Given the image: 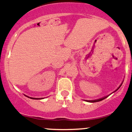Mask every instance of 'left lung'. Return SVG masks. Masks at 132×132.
I'll use <instances>...</instances> for the list:
<instances>
[{"instance_id": "8db88e82", "label": "left lung", "mask_w": 132, "mask_h": 132, "mask_svg": "<svg viewBox=\"0 0 132 132\" xmlns=\"http://www.w3.org/2000/svg\"><path fill=\"white\" fill-rule=\"evenodd\" d=\"M121 85H122V84L120 85V86H119V87L117 88V89H119V88L120 87V86H121ZM116 90V91H117ZM108 96H106V97H103V98H101V99H99V100H92V101H88V102H90V103H96V102H98V101H102V100H104V99H106V97H108Z\"/></svg>"}]
</instances>
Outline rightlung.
Here are the masks:
<instances>
[{"instance_id": "1", "label": "right lung", "mask_w": 132, "mask_h": 132, "mask_svg": "<svg viewBox=\"0 0 132 132\" xmlns=\"http://www.w3.org/2000/svg\"><path fill=\"white\" fill-rule=\"evenodd\" d=\"M27 97H28V96H27ZM30 98L32 99V100H40V99H41V98H34V97H30ZM42 99H43V98H42Z\"/></svg>"}]
</instances>
